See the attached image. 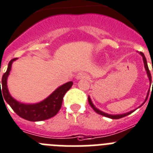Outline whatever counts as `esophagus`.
<instances>
[{"label": "esophagus", "instance_id": "1", "mask_svg": "<svg viewBox=\"0 0 153 153\" xmlns=\"http://www.w3.org/2000/svg\"><path fill=\"white\" fill-rule=\"evenodd\" d=\"M88 78H89V76H88L86 73L84 72H79L76 75V79H78V80L82 79H88Z\"/></svg>", "mask_w": 153, "mask_h": 153}]
</instances>
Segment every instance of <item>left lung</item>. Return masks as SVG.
<instances>
[{"instance_id": "obj_1", "label": "left lung", "mask_w": 153, "mask_h": 153, "mask_svg": "<svg viewBox=\"0 0 153 153\" xmlns=\"http://www.w3.org/2000/svg\"><path fill=\"white\" fill-rule=\"evenodd\" d=\"M139 53L142 55V59H143V62H144L145 68H146V73H147V75H148V77H149V79L150 83H151V82H152V77H151V74H150V71H149V67H148V65H147V61H146V57H145V55L143 53L140 52ZM152 71H153V69H152ZM152 84H153V82H152ZM148 96H149V93L147 94V96H146V100H145V102L147 100V99H148ZM88 102H89V105L92 106V108L93 109V110H94L97 113V114H100V115H102V116H104V117H106L111 118V119H120V118H122V117H124L128 116V115L131 114V113H133L134 110H131V111H130V112L125 113V114H114V115H113V114H106V113L102 112V111H101V110H100L99 109L96 108V106H94V104L92 103V100H91V99L89 96L88 97ZM142 104H143V103H142Z\"/></svg>"}]
</instances>
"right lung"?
I'll return each mask as SVG.
<instances>
[{
  "instance_id": "1",
  "label": "right lung",
  "mask_w": 153,
  "mask_h": 153,
  "mask_svg": "<svg viewBox=\"0 0 153 153\" xmlns=\"http://www.w3.org/2000/svg\"><path fill=\"white\" fill-rule=\"evenodd\" d=\"M15 60H17V58H14L10 61L7 71L3 74L2 80L0 82V91L1 92L2 90V93H3V95L1 93V96H3L4 97L3 100L6 101L19 117L29 121H40V120H47L49 118L55 116L61 109L64 96L67 91H68L71 87L72 86V82H68L58 87L47 98L38 103L25 104L15 100L10 95L7 85V79L11 71V65ZM1 83L2 85V90L0 87Z\"/></svg>"
}]
</instances>
